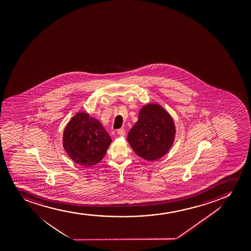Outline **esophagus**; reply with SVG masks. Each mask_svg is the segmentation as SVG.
<instances>
[{
  "instance_id": "1",
  "label": "esophagus",
  "mask_w": 251,
  "mask_h": 251,
  "mask_svg": "<svg viewBox=\"0 0 251 251\" xmlns=\"http://www.w3.org/2000/svg\"><path fill=\"white\" fill-rule=\"evenodd\" d=\"M117 134H118L120 136H125L126 135V130L124 129H120V130H117Z\"/></svg>"
}]
</instances>
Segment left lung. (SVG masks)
Returning a JSON list of instances; mask_svg holds the SVG:
<instances>
[{"label": "left lung", "mask_w": 251, "mask_h": 251, "mask_svg": "<svg viewBox=\"0 0 251 251\" xmlns=\"http://www.w3.org/2000/svg\"><path fill=\"white\" fill-rule=\"evenodd\" d=\"M176 127L170 114L161 104L149 103L139 111L138 121L127 140L136 155L147 161L158 160L173 146Z\"/></svg>", "instance_id": "obj_1"}]
</instances>
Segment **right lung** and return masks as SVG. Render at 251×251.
I'll return each mask as SVG.
<instances>
[{
    "label": "right lung",
    "mask_w": 251,
    "mask_h": 251,
    "mask_svg": "<svg viewBox=\"0 0 251 251\" xmlns=\"http://www.w3.org/2000/svg\"><path fill=\"white\" fill-rule=\"evenodd\" d=\"M110 143L111 138L104 126L88 113H76L64 128V150L73 161L83 167L98 164Z\"/></svg>",
    "instance_id": "1"
}]
</instances>
